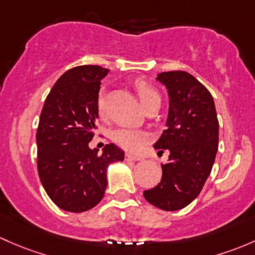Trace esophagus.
<instances>
[{"label": "esophagus", "instance_id": "1", "mask_svg": "<svg viewBox=\"0 0 255 255\" xmlns=\"http://www.w3.org/2000/svg\"><path fill=\"white\" fill-rule=\"evenodd\" d=\"M125 157L127 161H140V160H143V157L136 156V155H133V154H126Z\"/></svg>", "mask_w": 255, "mask_h": 255}]
</instances>
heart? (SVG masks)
<instances>
[{"instance_id": "heart-1", "label": "heart", "mask_w": 255, "mask_h": 255, "mask_svg": "<svg viewBox=\"0 0 255 255\" xmlns=\"http://www.w3.org/2000/svg\"><path fill=\"white\" fill-rule=\"evenodd\" d=\"M135 90L144 107L150 105L154 101L160 100V95L156 92V89L146 82H144V80H138L135 83ZM106 93L101 90L98 98V110L101 116L106 114ZM112 139H114L115 143L119 144L123 149L135 151V150H139L145 144V141L149 139V135L148 133L143 132L140 129H136V128L121 127L114 130Z\"/></svg>"}]
</instances>
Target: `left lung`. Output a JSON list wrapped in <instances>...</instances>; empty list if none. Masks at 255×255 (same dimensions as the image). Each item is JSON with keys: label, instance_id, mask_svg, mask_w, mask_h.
<instances>
[{"label": "left lung", "instance_id": "1", "mask_svg": "<svg viewBox=\"0 0 255 255\" xmlns=\"http://www.w3.org/2000/svg\"><path fill=\"white\" fill-rule=\"evenodd\" d=\"M156 80L168 94L166 129L154 144L168 149L162 177L144 191L146 202L166 211L186 208L199 195L213 168L219 146L215 103L204 85L183 71L162 72Z\"/></svg>", "mask_w": 255, "mask_h": 255}]
</instances>
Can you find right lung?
<instances>
[{
    "label": "right lung",
    "instance_id": "right-lung-1",
    "mask_svg": "<svg viewBox=\"0 0 255 255\" xmlns=\"http://www.w3.org/2000/svg\"><path fill=\"white\" fill-rule=\"evenodd\" d=\"M109 69L78 66L55 83L42 107L36 132L37 172L50 199L62 210L83 213L104 198L107 167L125 151L107 144L90 149L99 119L100 82Z\"/></svg>",
    "mask_w": 255,
    "mask_h": 255
}]
</instances>
